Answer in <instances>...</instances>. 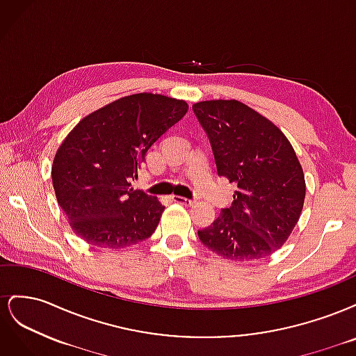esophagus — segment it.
<instances>
[{
	"label": "esophagus",
	"instance_id": "esophagus-1",
	"mask_svg": "<svg viewBox=\"0 0 356 356\" xmlns=\"http://www.w3.org/2000/svg\"><path fill=\"white\" fill-rule=\"evenodd\" d=\"M172 200L177 202V203H182V204H188V207H191L193 203H195V200L191 199H187V197H182V196H172Z\"/></svg>",
	"mask_w": 356,
	"mask_h": 356
}]
</instances>
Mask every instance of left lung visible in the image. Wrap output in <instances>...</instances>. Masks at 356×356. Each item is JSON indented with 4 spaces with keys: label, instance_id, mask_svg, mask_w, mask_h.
<instances>
[{
    "label": "left lung",
    "instance_id": "obj_1",
    "mask_svg": "<svg viewBox=\"0 0 356 356\" xmlns=\"http://www.w3.org/2000/svg\"><path fill=\"white\" fill-rule=\"evenodd\" d=\"M193 111L218 175L238 186L232 207L199 230V239L227 260L266 258L285 243L303 209L305 174L294 148L270 120L239 101H203Z\"/></svg>",
    "mask_w": 356,
    "mask_h": 356
}]
</instances>
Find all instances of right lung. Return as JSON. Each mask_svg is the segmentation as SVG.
Wrapping results in <instances>:
<instances>
[{
  "label": "right lung",
  "instance_id": "obj_1",
  "mask_svg": "<svg viewBox=\"0 0 356 356\" xmlns=\"http://www.w3.org/2000/svg\"><path fill=\"white\" fill-rule=\"evenodd\" d=\"M187 110L184 101L138 93L105 105L72 129L53 160L51 179L75 234L118 250L154 233L165 207L131 182L148 149Z\"/></svg>",
  "mask_w": 356,
  "mask_h": 356
}]
</instances>
